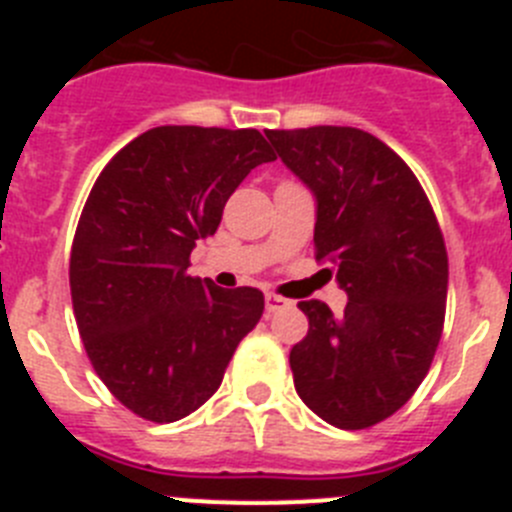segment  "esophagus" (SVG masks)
I'll return each instance as SVG.
<instances>
[{"label":"esophagus","instance_id":"obj_1","mask_svg":"<svg viewBox=\"0 0 512 512\" xmlns=\"http://www.w3.org/2000/svg\"><path fill=\"white\" fill-rule=\"evenodd\" d=\"M266 312H279V310H287V307H292V302L287 300V297L282 295H274V292H266Z\"/></svg>","mask_w":512,"mask_h":512}]
</instances>
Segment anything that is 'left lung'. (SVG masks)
<instances>
[{"mask_svg":"<svg viewBox=\"0 0 512 512\" xmlns=\"http://www.w3.org/2000/svg\"><path fill=\"white\" fill-rule=\"evenodd\" d=\"M315 192V259L336 266L343 315L300 302L307 336L289 351L307 408L343 431L382 423L415 395L446 318L449 256L418 176L359 128L266 130Z\"/></svg>","mask_w":512,"mask_h":512,"instance_id":"8db88e82","label":"left lung"}]
</instances>
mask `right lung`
Listing matches in <instances>:
<instances>
[{
  "label": "right lung",
  "mask_w": 512,
  "mask_h": 512,
  "mask_svg": "<svg viewBox=\"0 0 512 512\" xmlns=\"http://www.w3.org/2000/svg\"><path fill=\"white\" fill-rule=\"evenodd\" d=\"M274 158L253 128L161 125L97 176L71 243V302L94 372L138 418L174 423L205 405L259 323V289L187 269L235 187Z\"/></svg>",
  "instance_id": "obj_1"
}]
</instances>
